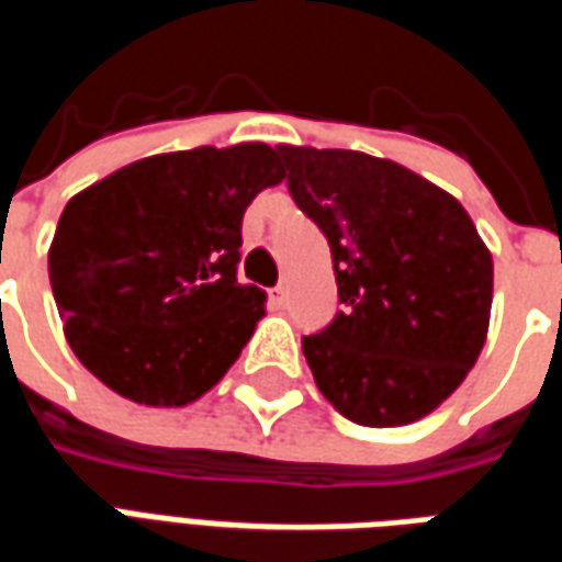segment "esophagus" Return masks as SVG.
Here are the masks:
<instances>
[{"label":"esophagus","mask_w":562,"mask_h":562,"mask_svg":"<svg viewBox=\"0 0 562 562\" xmlns=\"http://www.w3.org/2000/svg\"><path fill=\"white\" fill-rule=\"evenodd\" d=\"M285 301H289V292H285V285H277V289H270V304L277 306V310H282V306H285Z\"/></svg>","instance_id":"1"}]
</instances>
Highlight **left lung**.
I'll return each mask as SVG.
<instances>
[{"instance_id": "1", "label": "left lung", "mask_w": 562, "mask_h": 562, "mask_svg": "<svg viewBox=\"0 0 562 562\" xmlns=\"http://www.w3.org/2000/svg\"><path fill=\"white\" fill-rule=\"evenodd\" d=\"M294 204L328 237L342 310L304 337L318 391L349 422L434 413L482 352L494 261L458 198L391 159L282 144Z\"/></svg>"}]
</instances>
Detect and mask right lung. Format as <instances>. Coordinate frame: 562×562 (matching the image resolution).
Here are the masks:
<instances>
[{"mask_svg":"<svg viewBox=\"0 0 562 562\" xmlns=\"http://www.w3.org/2000/svg\"><path fill=\"white\" fill-rule=\"evenodd\" d=\"M285 177L268 144L147 156L71 198L47 252L66 340L144 406H186L237 361L265 292L237 282L252 198Z\"/></svg>","mask_w":562,"mask_h":562,"instance_id":"add662e5","label":"right lung"}]
</instances>
